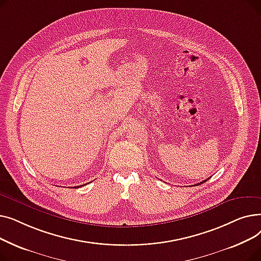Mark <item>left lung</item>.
<instances>
[{"instance_id": "8db88e82", "label": "left lung", "mask_w": 261, "mask_h": 261, "mask_svg": "<svg viewBox=\"0 0 261 261\" xmlns=\"http://www.w3.org/2000/svg\"><path fill=\"white\" fill-rule=\"evenodd\" d=\"M207 180H208V179H207ZM207 180H204V181H202V182H200V183H198V184H197V185H201V184H203V183H205V182H206V181H207Z\"/></svg>"}]
</instances>
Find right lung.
Returning a JSON list of instances; mask_svg holds the SVG:
<instances>
[{
  "mask_svg": "<svg viewBox=\"0 0 261 261\" xmlns=\"http://www.w3.org/2000/svg\"><path fill=\"white\" fill-rule=\"evenodd\" d=\"M80 186H82V185H80ZM80 186H76V187H77V188H78V187H80Z\"/></svg>",
  "mask_w": 261,
  "mask_h": 261,
  "instance_id": "right-lung-1",
  "label": "right lung"
}]
</instances>
